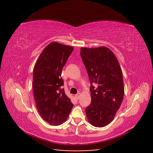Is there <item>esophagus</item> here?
<instances>
[{
	"label": "esophagus",
	"instance_id": "1",
	"mask_svg": "<svg viewBox=\"0 0 153 153\" xmlns=\"http://www.w3.org/2000/svg\"><path fill=\"white\" fill-rule=\"evenodd\" d=\"M80 96V92H78V93L75 96L76 100H78V99H79Z\"/></svg>",
	"mask_w": 153,
	"mask_h": 153
}]
</instances>
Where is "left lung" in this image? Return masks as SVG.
Instances as JSON below:
<instances>
[{
  "instance_id": "obj_1",
  "label": "left lung",
  "mask_w": 153,
  "mask_h": 153,
  "mask_svg": "<svg viewBox=\"0 0 153 153\" xmlns=\"http://www.w3.org/2000/svg\"><path fill=\"white\" fill-rule=\"evenodd\" d=\"M80 50L91 82L92 101L85 109L87 117L92 126L104 127L112 122L122 103L124 94L123 72L109 48L82 47Z\"/></svg>"
}]
</instances>
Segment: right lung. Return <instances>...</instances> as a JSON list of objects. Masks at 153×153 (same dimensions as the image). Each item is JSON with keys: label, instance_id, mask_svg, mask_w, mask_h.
Segmentation results:
<instances>
[{"label": "right lung", "instance_id": "obj_1", "mask_svg": "<svg viewBox=\"0 0 153 153\" xmlns=\"http://www.w3.org/2000/svg\"><path fill=\"white\" fill-rule=\"evenodd\" d=\"M74 48L56 42L48 45L37 60L33 70L32 87L37 109L50 125L66 121L73 106L66 95L61 77L62 68Z\"/></svg>", "mask_w": 153, "mask_h": 153}]
</instances>
